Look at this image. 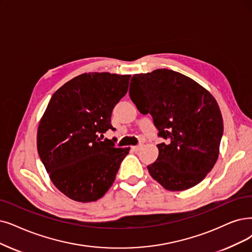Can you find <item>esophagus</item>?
I'll use <instances>...</instances> for the list:
<instances>
[{"instance_id":"1","label":"esophagus","mask_w":252,"mask_h":252,"mask_svg":"<svg viewBox=\"0 0 252 252\" xmlns=\"http://www.w3.org/2000/svg\"><path fill=\"white\" fill-rule=\"evenodd\" d=\"M142 145H139V146H134V147H132V150L134 151V152H137V151H139L140 149H142Z\"/></svg>"}]
</instances>
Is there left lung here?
Here are the masks:
<instances>
[{
	"label": "left lung",
	"mask_w": 252,
	"mask_h": 252,
	"mask_svg": "<svg viewBox=\"0 0 252 252\" xmlns=\"http://www.w3.org/2000/svg\"><path fill=\"white\" fill-rule=\"evenodd\" d=\"M129 92L140 114L153 118L158 136L157 160L150 175L169 191L197 185L215 165L223 121L215 98L193 79L168 69L134 74ZM131 87V84H130Z\"/></svg>",
	"instance_id": "1"
}]
</instances>
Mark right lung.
I'll list each match as a JSON object with an SVG mask.
<instances>
[{"label":"right lung","instance_id":"obj_1","mask_svg":"<svg viewBox=\"0 0 252 252\" xmlns=\"http://www.w3.org/2000/svg\"><path fill=\"white\" fill-rule=\"evenodd\" d=\"M131 75L80 74L52 96L40 120L37 150L54 185L69 198L89 203L113 185L129 148L103 137L113 109L127 91Z\"/></svg>","mask_w":252,"mask_h":252}]
</instances>
